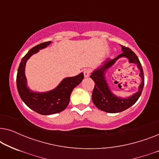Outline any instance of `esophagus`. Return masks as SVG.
<instances>
[{"label": "esophagus", "instance_id": "1", "mask_svg": "<svg viewBox=\"0 0 159 159\" xmlns=\"http://www.w3.org/2000/svg\"><path fill=\"white\" fill-rule=\"evenodd\" d=\"M90 69H84V77H88L89 76H90Z\"/></svg>", "mask_w": 159, "mask_h": 159}]
</instances>
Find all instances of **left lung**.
Instances as JSON below:
<instances>
[{
	"mask_svg": "<svg viewBox=\"0 0 159 159\" xmlns=\"http://www.w3.org/2000/svg\"><path fill=\"white\" fill-rule=\"evenodd\" d=\"M121 53L114 59H107L103 62V64L97 69H95L90 75V78L95 82V87L92 94L93 103L98 108L108 113H119L129 108L136 103L144 87V74L140 61L136 54L129 48L121 45ZM121 57L128 58L130 62L137 65L140 70V77L142 82L139 88V91L130 97L121 98L116 97L112 93L106 82L105 72L108 68L112 66L115 62Z\"/></svg>",
	"mask_w": 159,
	"mask_h": 159,
	"instance_id": "8db88e82",
	"label": "left lung"
}]
</instances>
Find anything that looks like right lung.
<instances>
[{"label":"right lung","mask_w":159,"mask_h":159,"mask_svg":"<svg viewBox=\"0 0 159 159\" xmlns=\"http://www.w3.org/2000/svg\"><path fill=\"white\" fill-rule=\"evenodd\" d=\"M51 41L40 43L28 51L19 64L16 76V86L19 96L30 108L42 115H51L59 113L67 107L71 93L84 79L83 73L75 77H66L53 90L45 93L34 92L27 85L25 77L26 62L34 53L45 48Z\"/></svg>","instance_id":"add662e5"}]
</instances>
